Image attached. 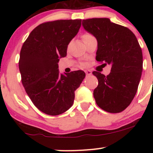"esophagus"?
Instances as JSON below:
<instances>
[{"label":"esophagus","mask_w":153,"mask_h":153,"mask_svg":"<svg viewBox=\"0 0 153 153\" xmlns=\"http://www.w3.org/2000/svg\"><path fill=\"white\" fill-rule=\"evenodd\" d=\"M85 73H86V75H88V76H89V75H92V71H90V70H86V71H85Z\"/></svg>","instance_id":"obj_1"}]
</instances>
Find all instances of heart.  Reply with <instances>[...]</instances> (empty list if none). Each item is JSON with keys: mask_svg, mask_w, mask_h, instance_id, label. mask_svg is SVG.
Listing matches in <instances>:
<instances>
[{"mask_svg": "<svg viewBox=\"0 0 153 153\" xmlns=\"http://www.w3.org/2000/svg\"><path fill=\"white\" fill-rule=\"evenodd\" d=\"M90 37H92V35H90V34H84V35L82 36L83 41H84V40L86 39V38H90Z\"/></svg>", "mask_w": 153, "mask_h": 153, "instance_id": "obj_1", "label": "heart"}]
</instances>
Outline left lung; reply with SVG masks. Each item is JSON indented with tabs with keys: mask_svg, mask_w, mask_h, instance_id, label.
<instances>
[{
	"mask_svg": "<svg viewBox=\"0 0 153 153\" xmlns=\"http://www.w3.org/2000/svg\"><path fill=\"white\" fill-rule=\"evenodd\" d=\"M82 26L98 41L96 60L111 65L105 76L92 72L98 80L93 95L97 105L110 113L124 110L133 100L143 69L142 51L133 32L109 18L83 20Z\"/></svg>",
	"mask_w": 153,
	"mask_h": 153,
	"instance_id": "8db88e82",
	"label": "left lung"
}]
</instances>
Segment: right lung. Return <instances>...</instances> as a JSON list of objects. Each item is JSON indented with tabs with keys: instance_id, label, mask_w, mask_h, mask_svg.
<instances>
[{
	"instance_id": "1",
	"label": "right lung",
	"mask_w": 153,
	"mask_h": 153,
	"mask_svg": "<svg viewBox=\"0 0 153 153\" xmlns=\"http://www.w3.org/2000/svg\"><path fill=\"white\" fill-rule=\"evenodd\" d=\"M81 20H58L35 27L23 44L19 70L26 92L44 113L58 115L72 106L75 91L86 74L73 71L60 74V58L67 56V47L78 34Z\"/></svg>"
}]
</instances>
